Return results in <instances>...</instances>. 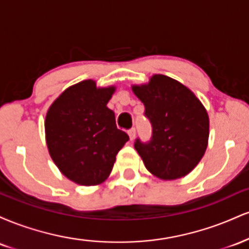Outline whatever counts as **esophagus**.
<instances>
[{"instance_id": "esophagus-1", "label": "esophagus", "mask_w": 249, "mask_h": 249, "mask_svg": "<svg viewBox=\"0 0 249 249\" xmlns=\"http://www.w3.org/2000/svg\"><path fill=\"white\" fill-rule=\"evenodd\" d=\"M127 133H128V136H130L131 141H133V139L136 138V128H134V127L130 128V130L127 131Z\"/></svg>"}]
</instances>
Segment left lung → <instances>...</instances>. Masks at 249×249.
I'll return each mask as SVG.
<instances>
[{"label":"left lung","mask_w":249,"mask_h":249,"mask_svg":"<svg viewBox=\"0 0 249 249\" xmlns=\"http://www.w3.org/2000/svg\"><path fill=\"white\" fill-rule=\"evenodd\" d=\"M132 90L152 126L150 141L134 142L145 166L164 180L186 176L207 148L210 121L204 105L190 89L164 75H154L148 84Z\"/></svg>","instance_id":"8db88e82"}]
</instances>
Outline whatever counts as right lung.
<instances>
[{
	"label": "right lung",
	"instance_id": "obj_1",
	"mask_svg": "<svg viewBox=\"0 0 249 249\" xmlns=\"http://www.w3.org/2000/svg\"><path fill=\"white\" fill-rule=\"evenodd\" d=\"M115 88L91 79L72 85L53 103L45 117V138L53 160L73 182L98 185L110 176L117 153L128 141L107 107Z\"/></svg>",
	"mask_w": 249,
	"mask_h": 249
}]
</instances>
